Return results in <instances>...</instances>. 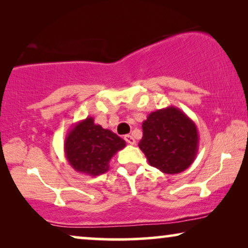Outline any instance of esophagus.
<instances>
[{"label":"esophagus","instance_id":"34e87169","mask_svg":"<svg viewBox=\"0 0 248 248\" xmlns=\"http://www.w3.org/2000/svg\"><path fill=\"white\" fill-rule=\"evenodd\" d=\"M124 139H125V141H126L128 144H131V145H134L135 144V140H134V138L132 137V135H130V134L125 135Z\"/></svg>","mask_w":248,"mask_h":248}]
</instances>
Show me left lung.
<instances>
[{"label": "left lung", "instance_id": "8db88e82", "mask_svg": "<svg viewBox=\"0 0 248 248\" xmlns=\"http://www.w3.org/2000/svg\"><path fill=\"white\" fill-rule=\"evenodd\" d=\"M139 148L149 164L165 174H178L195 160L199 132L194 122L179 108L168 106L149 114L142 123Z\"/></svg>", "mask_w": 248, "mask_h": 248}]
</instances>
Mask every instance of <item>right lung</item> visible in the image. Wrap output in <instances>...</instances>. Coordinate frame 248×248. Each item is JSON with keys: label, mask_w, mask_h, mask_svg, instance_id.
<instances>
[{"label": "right lung", "mask_w": 248, "mask_h": 248, "mask_svg": "<svg viewBox=\"0 0 248 248\" xmlns=\"http://www.w3.org/2000/svg\"><path fill=\"white\" fill-rule=\"evenodd\" d=\"M125 145L123 139L94 124L89 116L72 125L64 141V154L74 170L94 177L109 169L110 159Z\"/></svg>", "instance_id": "1"}]
</instances>
